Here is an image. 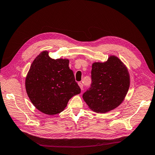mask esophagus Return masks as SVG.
<instances>
[{
    "instance_id": "obj_1",
    "label": "esophagus",
    "mask_w": 155,
    "mask_h": 155,
    "mask_svg": "<svg viewBox=\"0 0 155 155\" xmlns=\"http://www.w3.org/2000/svg\"><path fill=\"white\" fill-rule=\"evenodd\" d=\"M78 85L79 86V87H80V88H81V90L82 91L83 89V85L82 84V83L79 82V83H78Z\"/></svg>"
}]
</instances>
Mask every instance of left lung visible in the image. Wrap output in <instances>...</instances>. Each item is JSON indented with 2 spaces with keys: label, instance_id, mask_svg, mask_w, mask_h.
<instances>
[{
  "label": "left lung",
  "instance_id": "8db88e82",
  "mask_svg": "<svg viewBox=\"0 0 155 155\" xmlns=\"http://www.w3.org/2000/svg\"><path fill=\"white\" fill-rule=\"evenodd\" d=\"M92 84L83 98L90 109L105 113L118 107L124 100L130 85L127 68L114 55L106 62L92 65Z\"/></svg>",
  "mask_w": 155,
  "mask_h": 155
}]
</instances>
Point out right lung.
Segmentation results:
<instances>
[{
	"mask_svg": "<svg viewBox=\"0 0 155 155\" xmlns=\"http://www.w3.org/2000/svg\"><path fill=\"white\" fill-rule=\"evenodd\" d=\"M68 65V59H51L47 51H42L31 63L26 91L33 105L43 113H60L70 98L81 92Z\"/></svg>",
	"mask_w": 155,
	"mask_h": 155,
	"instance_id": "1",
	"label": "right lung"
}]
</instances>
